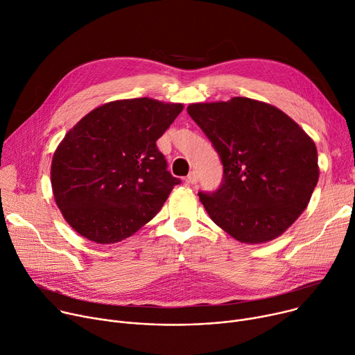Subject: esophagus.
Returning <instances> with one entry per match:
<instances>
[{
  "label": "esophagus",
  "mask_w": 355,
  "mask_h": 355,
  "mask_svg": "<svg viewBox=\"0 0 355 355\" xmlns=\"http://www.w3.org/2000/svg\"><path fill=\"white\" fill-rule=\"evenodd\" d=\"M187 182L188 184H197L198 182V174L196 171H191L187 177Z\"/></svg>",
  "instance_id": "obj_1"
}]
</instances>
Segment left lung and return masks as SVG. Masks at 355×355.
Returning a JSON list of instances; mask_svg holds the SVG:
<instances>
[{"label": "left lung", "mask_w": 355, "mask_h": 355, "mask_svg": "<svg viewBox=\"0 0 355 355\" xmlns=\"http://www.w3.org/2000/svg\"><path fill=\"white\" fill-rule=\"evenodd\" d=\"M223 166L220 187L200 192L211 219L242 243L280 236L307 208L318 181L317 148L280 109L249 98L187 107Z\"/></svg>", "instance_id": "obj_1"}]
</instances>
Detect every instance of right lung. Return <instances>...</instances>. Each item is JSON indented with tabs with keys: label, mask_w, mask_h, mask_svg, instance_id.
Here are the masks:
<instances>
[{
	"label": "right lung",
	"mask_w": 355,
	"mask_h": 355,
	"mask_svg": "<svg viewBox=\"0 0 355 355\" xmlns=\"http://www.w3.org/2000/svg\"><path fill=\"white\" fill-rule=\"evenodd\" d=\"M150 98L105 103L82 117L53 153L51 184L63 218L83 238L117 243L150 222L181 181L155 141L182 112Z\"/></svg>",
	"instance_id": "1"
}]
</instances>
